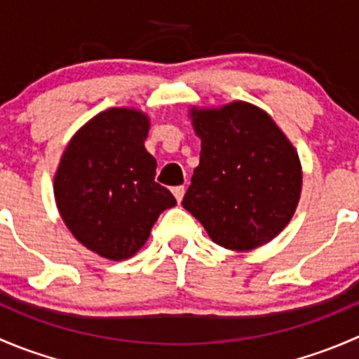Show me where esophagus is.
Listing matches in <instances>:
<instances>
[{
  "instance_id": "obj_1",
  "label": "esophagus",
  "mask_w": 359,
  "mask_h": 359,
  "mask_svg": "<svg viewBox=\"0 0 359 359\" xmlns=\"http://www.w3.org/2000/svg\"><path fill=\"white\" fill-rule=\"evenodd\" d=\"M172 193H173V196H175V200L180 203V201H182L184 194H186V187H184V186H177V187H173Z\"/></svg>"
}]
</instances>
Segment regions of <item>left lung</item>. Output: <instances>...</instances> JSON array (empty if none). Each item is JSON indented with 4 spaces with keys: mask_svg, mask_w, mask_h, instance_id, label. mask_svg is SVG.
<instances>
[{
    "mask_svg": "<svg viewBox=\"0 0 359 359\" xmlns=\"http://www.w3.org/2000/svg\"><path fill=\"white\" fill-rule=\"evenodd\" d=\"M201 139L182 206L217 245L247 252L285 229L299 205V154L267 112L248 102L189 111Z\"/></svg>",
    "mask_w": 359,
    "mask_h": 359,
    "instance_id": "1",
    "label": "left lung"
}]
</instances>
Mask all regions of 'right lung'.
Returning a JSON list of instances; mask_svg holds the SVG:
<instances>
[{
    "mask_svg": "<svg viewBox=\"0 0 359 359\" xmlns=\"http://www.w3.org/2000/svg\"><path fill=\"white\" fill-rule=\"evenodd\" d=\"M149 118L112 107L76 132L53 180L57 208L72 236L111 260L130 259L159 213L177 205L154 182L156 159L144 147Z\"/></svg>",
    "mask_w": 359,
    "mask_h": 359,
    "instance_id": "add662e5",
    "label": "right lung"
}]
</instances>
